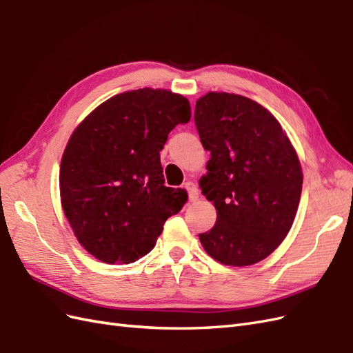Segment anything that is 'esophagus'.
I'll return each mask as SVG.
<instances>
[{
	"label": "esophagus",
	"instance_id": "1",
	"mask_svg": "<svg viewBox=\"0 0 353 353\" xmlns=\"http://www.w3.org/2000/svg\"><path fill=\"white\" fill-rule=\"evenodd\" d=\"M185 190L188 191V199L190 201H196L199 199V187L194 183H185Z\"/></svg>",
	"mask_w": 353,
	"mask_h": 353
}]
</instances>
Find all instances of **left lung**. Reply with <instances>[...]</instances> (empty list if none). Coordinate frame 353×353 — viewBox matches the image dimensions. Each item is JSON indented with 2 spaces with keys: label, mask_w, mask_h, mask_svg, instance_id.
Here are the masks:
<instances>
[{
  "label": "left lung",
  "mask_w": 353,
  "mask_h": 353,
  "mask_svg": "<svg viewBox=\"0 0 353 353\" xmlns=\"http://www.w3.org/2000/svg\"><path fill=\"white\" fill-rule=\"evenodd\" d=\"M194 122L210 152L200 188L218 215L212 230L199 234L200 243L223 265H253L293 225L303 183L294 147L268 110L237 94L203 95Z\"/></svg>",
  "instance_id": "obj_1"
}]
</instances>
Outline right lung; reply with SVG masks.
Returning a JSON list of instances; mask_svg holds the SVG:
<instances>
[{
    "instance_id": "add662e5",
    "label": "right lung",
    "mask_w": 353,
    "mask_h": 353,
    "mask_svg": "<svg viewBox=\"0 0 353 353\" xmlns=\"http://www.w3.org/2000/svg\"><path fill=\"white\" fill-rule=\"evenodd\" d=\"M191 117L185 97L143 88L117 94L72 134L60 165L63 212L78 241L105 263H131L154 248L188 199L165 185L169 132Z\"/></svg>"
}]
</instances>
